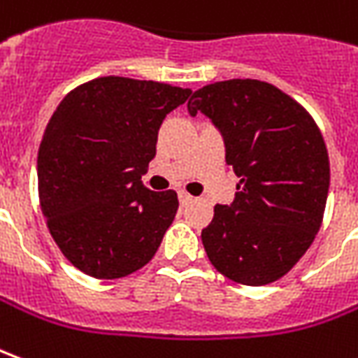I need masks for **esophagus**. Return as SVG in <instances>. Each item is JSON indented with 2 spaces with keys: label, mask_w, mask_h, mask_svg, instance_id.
Listing matches in <instances>:
<instances>
[{
  "label": "esophagus",
  "mask_w": 358,
  "mask_h": 358,
  "mask_svg": "<svg viewBox=\"0 0 358 358\" xmlns=\"http://www.w3.org/2000/svg\"><path fill=\"white\" fill-rule=\"evenodd\" d=\"M178 199H180V203H182V205H187V203H192V201H194V197L189 196L187 192H184V189H180V192H178Z\"/></svg>",
  "instance_id": "esophagus-1"
}]
</instances>
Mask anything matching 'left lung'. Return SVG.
<instances>
[{
  "label": "left lung",
  "instance_id": "1",
  "mask_svg": "<svg viewBox=\"0 0 358 358\" xmlns=\"http://www.w3.org/2000/svg\"><path fill=\"white\" fill-rule=\"evenodd\" d=\"M221 131L240 178L231 205H215L201 242L217 271L259 287L289 273L316 238L329 189L324 137L306 110L257 79L207 85L187 101Z\"/></svg>",
  "mask_w": 358,
  "mask_h": 358
}]
</instances>
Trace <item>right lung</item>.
Here are the masks:
<instances>
[{"mask_svg": "<svg viewBox=\"0 0 358 358\" xmlns=\"http://www.w3.org/2000/svg\"><path fill=\"white\" fill-rule=\"evenodd\" d=\"M189 89L99 77L67 92L38 149V197L50 234L79 271L120 279L159 250L178 211L176 192H151L141 176L166 114Z\"/></svg>", "mask_w": 358, "mask_h": 358, "instance_id": "1", "label": "right lung"}]
</instances>
